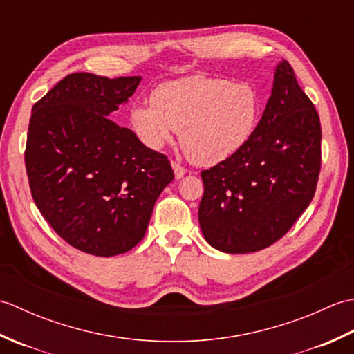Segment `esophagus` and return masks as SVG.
<instances>
[{"instance_id": "1", "label": "esophagus", "mask_w": 354, "mask_h": 354, "mask_svg": "<svg viewBox=\"0 0 354 354\" xmlns=\"http://www.w3.org/2000/svg\"><path fill=\"white\" fill-rule=\"evenodd\" d=\"M171 167H173V171H175V178L176 179H181L187 173V170L183 167V165L178 164L176 161H171Z\"/></svg>"}]
</instances>
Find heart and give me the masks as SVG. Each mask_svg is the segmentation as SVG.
<instances>
[{"mask_svg":"<svg viewBox=\"0 0 354 354\" xmlns=\"http://www.w3.org/2000/svg\"><path fill=\"white\" fill-rule=\"evenodd\" d=\"M150 102L131 109L138 140L158 150L179 131L185 153L199 165L219 164L237 153L260 115V97L251 84L202 74L160 85Z\"/></svg>","mask_w":354,"mask_h":354,"instance_id":"b5f03b06","label":"heart"}]
</instances>
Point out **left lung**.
<instances>
[{"label":"left lung","mask_w":354,"mask_h":354,"mask_svg":"<svg viewBox=\"0 0 354 354\" xmlns=\"http://www.w3.org/2000/svg\"><path fill=\"white\" fill-rule=\"evenodd\" d=\"M319 170V115L283 59L250 141L228 160L201 171L202 234L216 250L230 254L270 246L309 207Z\"/></svg>","instance_id":"obj_1"}]
</instances>
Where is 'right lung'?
<instances>
[{
    "label": "right lung",
    "mask_w": 354,
    "mask_h": 354,
    "mask_svg": "<svg viewBox=\"0 0 354 354\" xmlns=\"http://www.w3.org/2000/svg\"><path fill=\"white\" fill-rule=\"evenodd\" d=\"M140 82L73 73L30 117L24 156L35 204L66 243L97 257L137 246L175 178L167 156L108 118Z\"/></svg>",
    "instance_id": "obj_1"
}]
</instances>
